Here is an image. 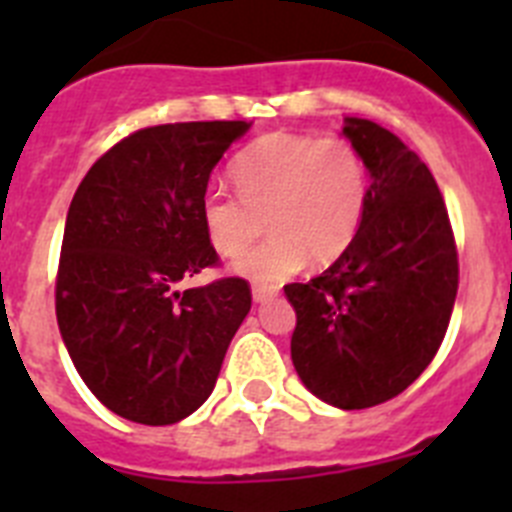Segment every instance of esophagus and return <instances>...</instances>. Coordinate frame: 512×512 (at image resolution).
<instances>
[{"mask_svg":"<svg viewBox=\"0 0 512 512\" xmlns=\"http://www.w3.org/2000/svg\"><path fill=\"white\" fill-rule=\"evenodd\" d=\"M253 300L256 302H266V300H271V297L277 295V289L274 287H264V284H253Z\"/></svg>","mask_w":512,"mask_h":512,"instance_id":"34e87169","label":"esophagus"}]
</instances>
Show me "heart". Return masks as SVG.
Segmentation results:
<instances>
[{
	"instance_id": "heart-1",
	"label": "heart",
	"mask_w": 512,
	"mask_h": 512,
	"mask_svg": "<svg viewBox=\"0 0 512 512\" xmlns=\"http://www.w3.org/2000/svg\"><path fill=\"white\" fill-rule=\"evenodd\" d=\"M230 176L238 194L205 192L200 220L225 259L269 228V238L235 264L256 282H279L305 261L333 264L364 223L369 169L359 148L338 135L269 133L235 156Z\"/></svg>"
}]
</instances>
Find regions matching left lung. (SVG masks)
Instances as JSON below:
<instances>
[{
    "label": "left lung",
    "instance_id": "1",
    "mask_svg": "<svg viewBox=\"0 0 512 512\" xmlns=\"http://www.w3.org/2000/svg\"><path fill=\"white\" fill-rule=\"evenodd\" d=\"M346 138L372 174L366 215L336 264L287 284L297 312L292 361L312 395L364 410L405 392L441 348L459 253L441 189L397 135L348 117Z\"/></svg>",
    "mask_w": 512,
    "mask_h": 512
}]
</instances>
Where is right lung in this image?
I'll return each instance as SVG.
<instances>
[{
  "label": "right lung",
  "instance_id": "1",
  "mask_svg": "<svg viewBox=\"0 0 512 512\" xmlns=\"http://www.w3.org/2000/svg\"><path fill=\"white\" fill-rule=\"evenodd\" d=\"M251 122L140 128L94 161L66 215L56 274L58 328L104 408L171 425L210 397L251 310V284H176L220 264L200 220L215 164Z\"/></svg>",
  "mask_w": 512,
  "mask_h": 512
}]
</instances>
